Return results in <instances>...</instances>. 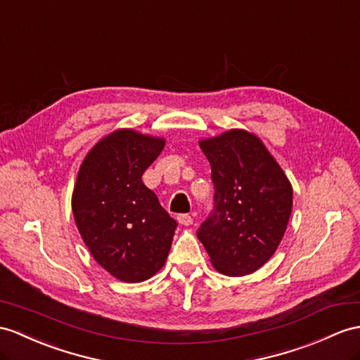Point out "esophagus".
<instances>
[{
    "label": "esophagus",
    "mask_w": 360,
    "mask_h": 360,
    "mask_svg": "<svg viewBox=\"0 0 360 360\" xmlns=\"http://www.w3.org/2000/svg\"><path fill=\"white\" fill-rule=\"evenodd\" d=\"M177 221L181 226H191L194 220H192V217L189 214H180V215H177Z\"/></svg>",
    "instance_id": "34e87169"
}]
</instances>
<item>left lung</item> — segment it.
Returning <instances> with one entry per match:
<instances>
[{"label": "left lung", "instance_id": "obj_1", "mask_svg": "<svg viewBox=\"0 0 360 360\" xmlns=\"http://www.w3.org/2000/svg\"><path fill=\"white\" fill-rule=\"evenodd\" d=\"M210 163L214 210L197 231L212 266L243 276L264 266L285 233L293 189L261 139L244 129L200 140Z\"/></svg>", "mask_w": 360, "mask_h": 360}]
</instances>
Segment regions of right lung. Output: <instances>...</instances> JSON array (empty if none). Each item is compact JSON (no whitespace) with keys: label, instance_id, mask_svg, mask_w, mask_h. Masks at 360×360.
I'll return each instance as SVG.
<instances>
[{"label":"right lung","instance_id":"1","mask_svg":"<svg viewBox=\"0 0 360 360\" xmlns=\"http://www.w3.org/2000/svg\"><path fill=\"white\" fill-rule=\"evenodd\" d=\"M163 146L162 137L116 129L91 148L77 172V231L96 262L124 283L146 281L165 266L177 227L142 181Z\"/></svg>","mask_w":360,"mask_h":360}]
</instances>
